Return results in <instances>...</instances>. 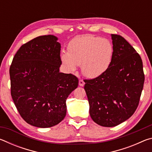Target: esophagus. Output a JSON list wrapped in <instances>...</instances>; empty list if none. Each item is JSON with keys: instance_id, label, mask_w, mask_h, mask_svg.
Returning <instances> with one entry per match:
<instances>
[{"instance_id": "obj_1", "label": "esophagus", "mask_w": 152, "mask_h": 152, "mask_svg": "<svg viewBox=\"0 0 152 152\" xmlns=\"http://www.w3.org/2000/svg\"><path fill=\"white\" fill-rule=\"evenodd\" d=\"M84 82L83 81V80H79V85L80 86H84Z\"/></svg>"}]
</instances>
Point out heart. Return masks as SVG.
<instances>
[{
	"mask_svg": "<svg viewBox=\"0 0 152 152\" xmlns=\"http://www.w3.org/2000/svg\"><path fill=\"white\" fill-rule=\"evenodd\" d=\"M113 55L111 42L105 38L82 35L72 39L68 52L61 53V60L68 71L81 64L82 72L88 78H96L109 68Z\"/></svg>",
	"mask_w": 152,
	"mask_h": 152,
	"instance_id": "obj_1",
	"label": "heart"
}]
</instances>
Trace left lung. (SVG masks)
<instances>
[{
  "mask_svg": "<svg viewBox=\"0 0 152 152\" xmlns=\"http://www.w3.org/2000/svg\"><path fill=\"white\" fill-rule=\"evenodd\" d=\"M111 37L113 55L109 68L101 76L84 80L92 119L108 127L132 116L145 80L139 53L122 36L112 34Z\"/></svg>",
  "mask_w": 152,
  "mask_h": 152,
  "instance_id": "1",
  "label": "left lung"
}]
</instances>
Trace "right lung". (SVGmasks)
Returning <instances> with one entry per match:
<instances>
[{
  "label": "right lung",
  "mask_w": 152,
  "mask_h": 152,
  "mask_svg": "<svg viewBox=\"0 0 152 152\" xmlns=\"http://www.w3.org/2000/svg\"><path fill=\"white\" fill-rule=\"evenodd\" d=\"M53 35L22 45L10 66L11 94L27 123L41 128L58 124L66 115V99L78 86L72 74L60 72V43Z\"/></svg>",
  "instance_id": "add662e5"
}]
</instances>
